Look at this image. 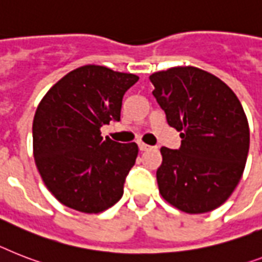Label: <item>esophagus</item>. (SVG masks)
Returning <instances> with one entry per match:
<instances>
[{"label": "esophagus", "instance_id": "obj_1", "mask_svg": "<svg viewBox=\"0 0 262 262\" xmlns=\"http://www.w3.org/2000/svg\"><path fill=\"white\" fill-rule=\"evenodd\" d=\"M138 148H140V150H148V149H152V146L146 145V144H144V142H138Z\"/></svg>", "mask_w": 262, "mask_h": 262}]
</instances>
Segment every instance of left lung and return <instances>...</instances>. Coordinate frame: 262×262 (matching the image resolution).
<instances>
[{"mask_svg": "<svg viewBox=\"0 0 262 262\" xmlns=\"http://www.w3.org/2000/svg\"><path fill=\"white\" fill-rule=\"evenodd\" d=\"M149 79L168 125L182 137L179 149H160L161 196L187 214L212 211L229 199L245 169L250 133L241 102L220 78L191 66Z\"/></svg>", "mask_w": 262, "mask_h": 262, "instance_id": "8db88e82", "label": "left lung"}]
</instances>
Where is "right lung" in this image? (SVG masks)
<instances>
[{"label": "right lung", "mask_w": 262, "mask_h": 262, "mask_svg": "<svg viewBox=\"0 0 262 262\" xmlns=\"http://www.w3.org/2000/svg\"><path fill=\"white\" fill-rule=\"evenodd\" d=\"M135 74L87 64L64 75L40 101L33 118V157L61 205L98 214L120 201L138 155L136 142L103 140L101 126L120 121Z\"/></svg>", "instance_id": "add662e5"}]
</instances>
